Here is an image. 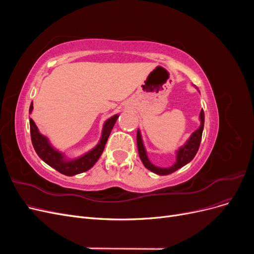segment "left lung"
Instances as JSON below:
<instances>
[{
    "instance_id": "obj_1",
    "label": "left lung",
    "mask_w": 254,
    "mask_h": 254,
    "mask_svg": "<svg viewBox=\"0 0 254 254\" xmlns=\"http://www.w3.org/2000/svg\"><path fill=\"white\" fill-rule=\"evenodd\" d=\"M200 121H201L200 127H199L196 130V131L190 135L188 143L184 146H182V147L178 150V152H177L176 163L172 167H168V168L157 167V166H155L149 162L147 155H146V151H145V148L143 146V143H142L141 133H140L139 130H137V132H136L137 150H139V156L142 160L143 164L145 165V167L148 168L149 171L156 173L158 175H170V174H172L176 171H178L179 168H181L182 166L188 164L190 161L193 160L194 157L196 156L198 149H199V146H200L201 137H202L203 125H204V112H203V110H201V112H200Z\"/></svg>"
}]
</instances>
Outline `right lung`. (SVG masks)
Segmentation results:
<instances>
[{
  "label": "right lung",
  "instance_id": "obj_1",
  "mask_svg": "<svg viewBox=\"0 0 254 254\" xmlns=\"http://www.w3.org/2000/svg\"><path fill=\"white\" fill-rule=\"evenodd\" d=\"M33 110V103L30 104L29 107V113ZM118 115L110 118L108 121L105 123L102 139L99 141L98 145L94 149H92L90 152L86 153L81 158L70 161V162H65L63 159V155L60 152L53 149L52 146L49 144L47 137L43 136L39 131L35 124V122L29 119V126H30V139H32V143L34 148L37 152V155L39 156L45 163L55 168L59 173L64 174L65 176H73L77 175L80 173L86 172L93 166L96 161L101 157L105 149V145L107 143V140L110 135L111 130L115 124V122L118 120Z\"/></svg>",
  "mask_w": 254,
  "mask_h": 254
}]
</instances>
